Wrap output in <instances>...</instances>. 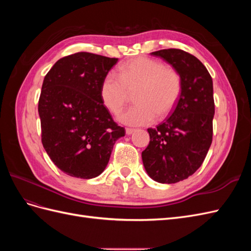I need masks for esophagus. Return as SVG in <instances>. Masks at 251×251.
<instances>
[{
	"instance_id": "1",
	"label": "esophagus",
	"mask_w": 251,
	"mask_h": 251,
	"mask_svg": "<svg viewBox=\"0 0 251 251\" xmlns=\"http://www.w3.org/2000/svg\"><path fill=\"white\" fill-rule=\"evenodd\" d=\"M135 132V128H131V127H126V133L127 134V135H131V134H133Z\"/></svg>"
}]
</instances>
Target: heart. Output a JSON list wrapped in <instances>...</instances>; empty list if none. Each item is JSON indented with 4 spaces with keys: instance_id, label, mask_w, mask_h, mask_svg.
Here are the masks:
<instances>
[{
    "instance_id": "heart-1",
    "label": "heart",
    "mask_w": 251,
    "mask_h": 251,
    "mask_svg": "<svg viewBox=\"0 0 251 251\" xmlns=\"http://www.w3.org/2000/svg\"><path fill=\"white\" fill-rule=\"evenodd\" d=\"M135 91L137 102L118 114L126 126L149 125L164 118L174 111L182 92V79L174 68L157 59L138 56L119 67V75L110 71L100 83V98L109 111L117 113L127 100L128 91Z\"/></svg>"
}]
</instances>
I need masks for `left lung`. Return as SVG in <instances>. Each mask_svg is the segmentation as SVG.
I'll list each match as a JSON object with an SVG mask.
<instances>
[{"label":"left lung","mask_w":251,"mask_h":251,"mask_svg":"<svg viewBox=\"0 0 251 251\" xmlns=\"http://www.w3.org/2000/svg\"><path fill=\"white\" fill-rule=\"evenodd\" d=\"M168 62L182 79V92L172 115L148 128L150 143L142 151L149 176L159 183L187 179L203 163L212 141L215 115L212 79L196 56L180 49L151 53Z\"/></svg>","instance_id":"8db88e82"}]
</instances>
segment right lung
Wrapping results in <instances>:
<instances>
[{
    "mask_svg": "<svg viewBox=\"0 0 251 251\" xmlns=\"http://www.w3.org/2000/svg\"><path fill=\"white\" fill-rule=\"evenodd\" d=\"M117 60L77 52L58 59L44 78L42 143L53 163L71 177L100 176L115 141L126 134L100 98L101 80Z\"/></svg>",
    "mask_w": 251,
    "mask_h": 251,
    "instance_id": "add662e5",
    "label": "right lung"
}]
</instances>
